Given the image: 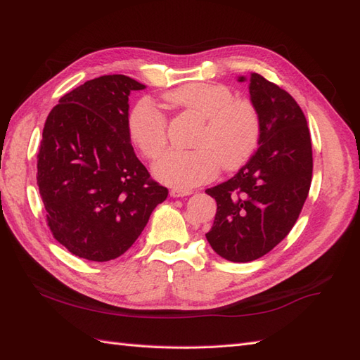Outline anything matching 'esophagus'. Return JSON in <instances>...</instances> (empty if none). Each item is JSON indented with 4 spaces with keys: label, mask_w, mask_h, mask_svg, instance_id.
I'll return each instance as SVG.
<instances>
[{
    "label": "esophagus",
    "mask_w": 360,
    "mask_h": 360,
    "mask_svg": "<svg viewBox=\"0 0 360 360\" xmlns=\"http://www.w3.org/2000/svg\"><path fill=\"white\" fill-rule=\"evenodd\" d=\"M169 194H171V197L177 198V197H185V195L193 194V191H191V189H179V188H174V189L169 191Z\"/></svg>",
    "instance_id": "esophagus-1"
}]
</instances>
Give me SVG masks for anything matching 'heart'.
<instances>
[{"label": "heart", "mask_w": 360, "mask_h": 360, "mask_svg": "<svg viewBox=\"0 0 360 360\" xmlns=\"http://www.w3.org/2000/svg\"><path fill=\"white\" fill-rule=\"evenodd\" d=\"M166 105L194 112L203 124L193 140V150H171L154 165L158 180L189 189L215 177L219 167L236 169L257 149L262 122L257 108L234 98L226 86L189 83L162 95ZM127 132L143 157L155 160L167 145V123L150 100L135 103L127 117Z\"/></svg>", "instance_id": "heart-1"}]
</instances>
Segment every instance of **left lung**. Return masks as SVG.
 Returning <instances> with one entry per match:
<instances>
[{"mask_svg":"<svg viewBox=\"0 0 360 360\" xmlns=\"http://www.w3.org/2000/svg\"><path fill=\"white\" fill-rule=\"evenodd\" d=\"M250 94L262 122L259 149L233 179L206 189L217 202L207 242L220 257L242 263L290 234L313 177L309 129L297 101L259 74H251Z\"/></svg>","mask_w":360,"mask_h":360,"instance_id":"obj_1","label":"left lung"}]
</instances>
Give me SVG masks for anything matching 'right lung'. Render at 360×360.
Masks as SVG:
<instances>
[{
    "instance_id": "add662e5",
    "label": "right lung",
    "mask_w": 360,
    "mask_h": 360,
    "mask_svg": "<svg viewBox=\"0 0 360 360\" xmlns=\"http://www.w3.org/2000/svg\"><path fill=\"white\" fill-rule=\"evenodd\" d=\"M141 89L131 77L103 75L63 95L46 118L37 185L53 238L77 257H120L167 197L127 132L129 94Z\"/></svg>"
}]
</instances>
